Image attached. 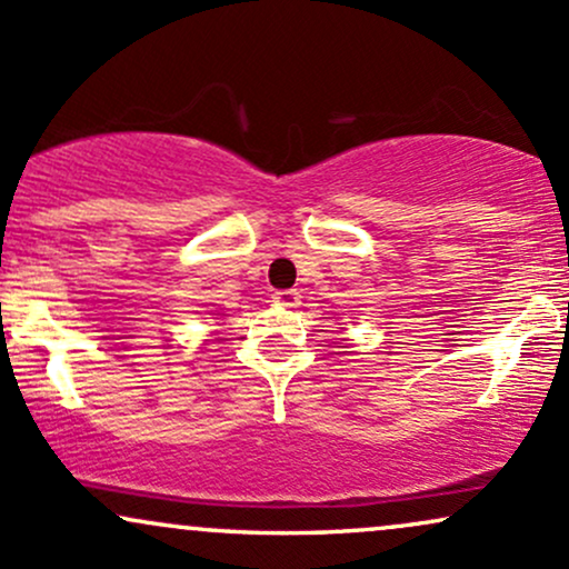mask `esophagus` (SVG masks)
Segmentation results:
<instances>
[{"label": "esophagus", "instance_id": "34e87169", "mask_svg": "<svg viewBox=\"0 0 569 569\" xmlns=\"http://www.w3.org/2000/svg\"><path fill=\"white\" fill-rule=\"evenodd\" d=\"M272 302L280 305V307H299V302H302V293H299L297 289L276 291V293H272Z\"/></svg>", "mask_w": 569, "mask_h": 569}]
</instances>
